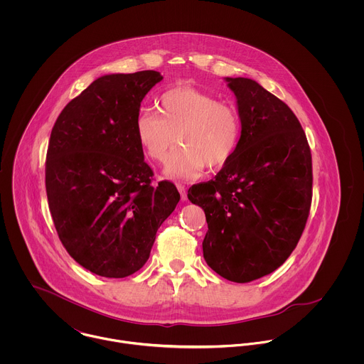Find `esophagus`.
I'll return each instance as SVG.
<instances>
[{"label":"esophagus","instance_id":"esophagus-1","mask_svg":"<svg viewBox=\"0 0 364 364\" xmlns=\"http://www.w3.org/2000/svg\"><path fill=\"white\" fill-rule=\"evenodd\" d=\"M176 188H178V191H179V193H181V199H182V200H186L188 195H186V189H185V186H183L182 183H176Z\"/></svg>","mask_w":364,"mask_h":364}]
</instances>
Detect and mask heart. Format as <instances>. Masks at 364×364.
<instances>
[{"mask_svg": "<svg viewBox=\"0 0 364 364\" xmlns=\"http://www.w3.org/2000/svg\"><path fill=\"white\" fill-rule=\"evenodd\" d=\"M159 114L141 110L134 123L136 137L151 161L164 162V175L173 179L199 178L206 165L217 168L234 156L241 137V116L232 105L192 88L176 87L158 98Z\"/></svg>", "mask_w": 364, "mask_h": 364, "instance_id": "heart-1", "label": "heart"}]
</instances>
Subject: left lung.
<instances>
[{
	"mask_svg": "<svg viewBox=\"0 0 364 364\" xmlns=\"http://www.w3.org/2000/svg\"><path fill=\"white\" fill-rule=\"evenodd\" d=\"M237 98L241 137L234 156L188 191L205 210L203 257L221 277L248 283L294 251L309 218L312 162L291 109L250 78H224Z\"/></svg>",
	"mask_w": 364,
	"mask_h": 364,
	"instance_id": "obj_1",
	"label": "left lung"
}]
</instances>
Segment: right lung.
Segmentation results:
<instances>
[{"mask_svg":"<svg viewBox=\"0 0 364 364\" xmlns=\"http://www.w3.org/2000/svg\"><path fill=\"white\" fill-rule=\"evenodd\" d=\"M158 71L107 74L61 110L46 156V193L70 257L104 277H126L147 262L156 230L181 195L153 185L134 123Z\"/></svg>","mask_w":364,"mask_h":364,"instance_id":"1","label":"right lung"}]
</instances>
